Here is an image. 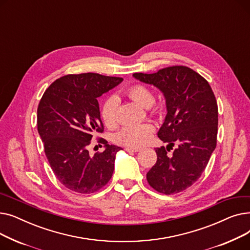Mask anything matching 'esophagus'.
<instances>
[{"instance_id": "1", "label": "esophagus", "mask_w": 250, "mask_h": 250, "mask_svg": "<svg viewBox=\"0 0 250 250\" xmlns=\"http://www.w3.org/2000/svg\"><path fill=\"white\" fill-rule=\"evenodd\" d=\"M127 152H139L141 151V148H132V147H127L125 149Z\"/></svg>"}]
</instances>
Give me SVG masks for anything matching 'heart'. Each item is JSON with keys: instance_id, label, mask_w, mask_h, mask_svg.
<instances>
[{"instance_id": "1", "label": "heart", "mask_w": 250, "mask_h": 250, "mask_svg": "<svg viewBox=\"0 0 250 250\" xmlns=\"http://www.w3.org/2000/svg\"><path fill=\"white\" fill-rule=\"evenodd\" d=\"M126 95L143 107L148 108L154 103V95L152 91L148 87L141 84L130 87L126 91ZM117 112L118 100L114 96L109 97L103 103L101 108L102 120L109 128H113L117 125ZM154 129L153 125L149 123L126 125L116 134L115 139L120 145L138 148L146 145L151 140Z\"/></svg>"}]
</instances>
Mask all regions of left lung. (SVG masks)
I'll list each match as a JSON object with an SVG mask.
<instances>
[{
  "label": "left lung",
  "instance_id": "obj_1",
  "mask_svg": "<svg viewBox=\"0 0 250 250\" xmlns=\"http://www.w3.org/2000/svg\"><path fill=\"white\" fill-rule=\"evenodd\" d=\"M133 76L158 88L166 101L167 114L158 137L168 145L156 149L157 162L147 180L161 193L180 192L201 177L216 148L218 105L214 92L205 78L183 65ZM174 145L177 148L169 156L167 151Z\"/></svg>",
  "mask_w": 250,
  "mask_h": 250
}]
</instances>
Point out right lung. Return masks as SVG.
I'll return each instance as SVG.
<instances>
[{
	"instance_id": "add662e5",
	"label": "right lung",
	"mask_w": 250,
	"mask_h": 250,
	"mask_svg": "<svg viewBox=\"0 0 250 250\" xmlns=\"http://www.w3.org/2000/svg\"><path fill=\"white\" fill-rule=\"evenodd\" d=\"M123 78L85 73L63 76L44 92L37 108V130L57 178L70 190L92 193L110 180L121 147L108 145L90 156L88 146L103 132L97 98Z\"/></svg>"
}]
</instances>
